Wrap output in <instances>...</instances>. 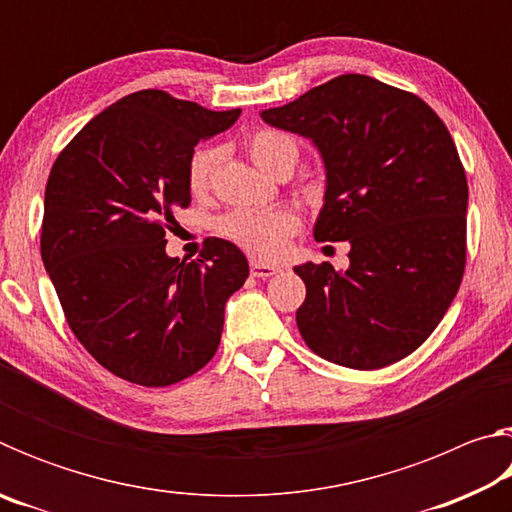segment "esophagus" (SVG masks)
I'll use <instances>...</instances> for the list:
<instances>
[{
  "label": "esophagus",
  "mask_w": 512,
  "mask_h": 512,
  "mask_svg": "<svg viewBox=\"0 0 512 512\" xmlns=\"http://www.w3.org/2000/svg\"><path fill=\"white\" fill-rule=\"evenodd\" d=\"M280 271H282L280 266H271V264L257 262V259H253V262H250V275L262 277V280H266V277H273V275H277Z\"/></svg>",
  "instance_id": "obj_1"
}]
</instances>
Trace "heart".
Returning a JSON list of instances; mask_svg holds the SVG:
<instances>
[{
    "label": "heart",
    "mask_w": 512,
    "mask_h": 512,
    "mask_svg": "<svg viewBox=\"0 0 512 512\" xmlns=\"http://www.w3.org/2000/svg\"><path fill=\"white\" fill-rule=\"evenodd\" d=\"M248 153L259 169L275 176L282 167H296L298 144L277 131H259L248 142ZM214 153L198 151L189 162V187L201 192L210 178ZM296 216L287 210H235L216 223L219 235L257 259H273L296 230Z\"/></svg>",
    "instance_id": "1"
}]
</instances>
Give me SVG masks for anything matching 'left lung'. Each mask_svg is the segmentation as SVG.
<instances>
[{
  "label": "left lung",
  "mask_w": 512,
  "mask_h": 512,
  "mask_svg": "<svg viewBox=\"0 0 512 512\" xmlns=\"http://www.w3.org/2000/svg\"><path fill=\"white\" fill-rule=\"evenodd\" d=\"M311 140L325 164L314 239L348 241L350 268H293L296 311L318 357L377 370L409 357L452 305L465 271L467 178L447 126L427 103L372 76L343 74L259 112Z\"/></svg>",
  "instance_id": "1"
}]
</instances>
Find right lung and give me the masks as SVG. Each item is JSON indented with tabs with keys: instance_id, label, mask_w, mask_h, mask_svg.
<instances>
[{
	"instance_id": "add662e5",
	"label": "right lung",
	"mask_w": 512,
	"mask_h": 512,
	"mask_svg": "<svg viewBox=\"0 0 512 512\" xmlns=\"http://www.w3.org/2000/svg\"><path fill=\"white\" fill-rule=\"evenodd\" d=\"M239 115L140 90L88 121L51 167L42 264L76 339L112 375L169 386L219 348L248 259L212 237L201 259L180 262L164 235L173 210L192 203L194 146Z\"/></svg>"
}]
</instances>
